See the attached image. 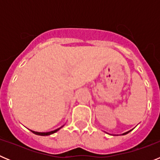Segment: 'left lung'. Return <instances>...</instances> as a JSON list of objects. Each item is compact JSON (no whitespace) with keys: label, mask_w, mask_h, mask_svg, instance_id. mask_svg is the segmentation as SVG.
I'll use <instances>...</instances> for the list:
<instances>
[{"label":"left lung","mask_w":160,"mask_h":160,"mask_svg":"<svg viewBox=\"0 0 160 160\" xmlns=\"http://www.w3.org/2000/svg\"><path fill=\"white\" fill-rule=\"evenodd\" d=\"M130 131H128V132H125V133H124V134H122V135H126V134H128V133H129V132H130Z\"/></svg>","instance_id":"left-lung-1"}]
</instances>
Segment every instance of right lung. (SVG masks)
<instances>
[{"mask_svg":"<svg viewBox=\"0 0 160 160\" xmlns=\"http://www.w3.org/2000/svg\"><path fill=\"white\" fill-rule=\"evenodd\" d=\"M60 128H58V129H56L54 130V131H49V132H37V131H32L33 134H35V135H42V136H45V135H52V134H53V133L57 132L58 131Z\"/></svg>","mask_w":160,"mask_h":160,"instance_id":"right-lung-1","label":"right lung"}]
</instances>
